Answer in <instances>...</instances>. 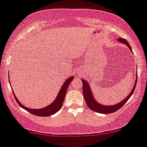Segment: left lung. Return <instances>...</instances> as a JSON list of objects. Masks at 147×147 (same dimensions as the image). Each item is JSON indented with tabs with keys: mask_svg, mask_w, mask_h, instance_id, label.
<instances>
[{
	"mask_svg": "<svg viewBox=\"0 0 147 147\" xmlns=\"http://www.w3.org/2000/svg\"><path fill=\"white\" fill-rule=\"evenodd\" d=\"M118 41L119 42H121L123 44H125L126 46H127V47L129 48V50L132 51V48L129 46V43L127 42V40L123 38H118ZM82 92H83V95H84V100H85L86 105L88 106V107L91 109L92 111H95V112L100 113H103V114H109V113H112L115 112L121 107H123V105L128 101L129 98L131 97V96L132 95V94L134 93L135 89L136 84H137V76L136 75V80L135 82V84H134L133 88H132V91H131L130 94H128L126 98H125L124 100H123L120 103H116L115 105H113V106H104V105L101 104V103H98V102L95 100L94 98L93 93H92V90H91V88L89 86V84L88 83V82H86V80H82Z\"/></svg>",
	"mask_w": 147,
	"mask_h": 147,
	"instance_id": "8db88e82",
	"label": "left lung"
}]
</instances>
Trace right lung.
Segmentation results:
<instances>
[{
    "instance_id": "obj_1",
    "label": "right lung",
    "mask_w": 147,
    "mask_h": 147,
    "mask_svg": "<svg viewBox=\"0 0 147 147\" xmlns=\"http://www.w3.org/2000/svg\"><path fill=\"white\" fill-rule=\"evenodd\" d=\"M73 79H74L73 76H71L70 78H67V80L65 82L64 84H63V86H62L61 89H60V92H58V94L56 96V98H55V101L52 102L50 105H49V106H47L45 108H43V109H29V108L27 107H25V106H23L20 102L19 100L18 99V98L16 97L15 94H14L13 91H12V93H13V95L14 96H15V100H16V101L18 102L19 106L22 108L23 109L27 111L28 112L30 113L33 114V115H37V116H41V117L50 116V115H53V114H55V113L58 112V111L61 109L62 105H63V101H64L66 92H67V88H68L69 84H70V82L72 81Z\"/></svg>"
}]
</instances>
